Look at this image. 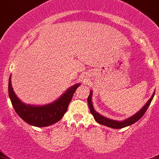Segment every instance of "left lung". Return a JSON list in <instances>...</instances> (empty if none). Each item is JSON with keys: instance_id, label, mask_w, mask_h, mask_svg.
Wrapping results in <instances>:
<instances>
[{"instance_id": "8db88e82", "label": "left lung", "mask_w": 159, "mask_h": 159, "mask_svg": "<svg viewBox=\"0 0 159 159\" xmlns=\"http://www.w3.org/2000/svg\"><path fill=\"white\" fill-rule=\"evenodd\" d=\"M155 95V92L153 93L152 96L151 97L150 99L147 102L145 105L141 108V109H140L137 113H135L134 115L132 116L129 117V118L126 119L124 120L123 121H116V120H111V119L106 118V117L102 116V115H100L99 113L96 112V111L94 109L93 105H92V92L91 91L90 94H89V97H88V104H89V109H90L91 113L93 115L94 118H95V121L98 122V124H102V125L106 126V127H111V128H114V129H121L124 128V127H128V126L132 125L133 124L136 123L137 121H138L141 117L144 116V114L145 113V112L147 111L148 108V106H150L151 102H152V99H153V97Z\"/></svg>"}]
</instances>
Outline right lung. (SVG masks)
<instances>
[{"label": "right lung", "instance_id": "right-lung-1", "mask_svg": "<svg viewBox=\"0 0 159 159\" xmlns=\"http://www.w3.org/2000/svg\"><path fill=\"white\" fill-rule=\"evenodd\" d=\"M80 83L72 85L58 99L44 106H32L23 103L17 97L12 89L11 77L8 81V95L15 112L25 122L35 127H43L52 125L64 116L68 105Z\"/></svg>", "mask_w": 159, "mask_h": 159}]
</instances>
